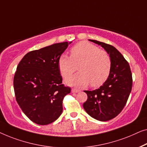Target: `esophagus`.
<instances>
[{
	"mask_svg": "<svg viewBox=\"0 0 147 147\" xmlns=\"http://www.w3.org/2000/svg\"><path fill=\"white\" fill-rule=\"evenodd\" d=\"M71 91L73 93H77V92H78L80 91L79 90H77V89H75V88H73V89L71 90Z\"/></svg>",
	"mask_w": 147,
	"mask_h": 147,
	"instance_id": "esophagus-1",
	"label": "esophagus"
}]
</instances>
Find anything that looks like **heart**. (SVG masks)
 I'll return each mask as SVG.
<instances>
[{
    "label": "heart",
    "mask_w": 147,
    "mask_h": 147,
    "mask_svg": "<svg viewBox=\"0 0 147 147\" xmlns=\"http://www.w3.org/2000/svg\"><path fill=\"white\" fill-rule=\"evenodd\" d=\"M78 65L80 72L68 78L66 82L71 86H86L90 83L97 87L104 83L110 74L111 61L105 51L86 41H80L70 50V57L62 55L58 61V67L64 78L69 77Z\"/></svg>",
    "instance_id": "b5f03b06"
}]
</instances>
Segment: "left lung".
Instances as JSON below:
<instances>
[{
    "label": "left lung",
    "instance_id": "obj_1",
    "mask_svg": "<svg viewBox=\"0 0 147 147\" xmlns=\"http://www.w3.org/2000/svg\"><path fill=\"white\" fill-rule=\"evenodd\" d=\"M88 40L100 45L110 56L111 69L108 78L94 90H84L88 98L83 108L90 117L100 121L114 119L123 110L133 85L129 64L112 45L95 40Z\"/></svg>",
    "mask_w": 147,
    "mask_h": 147
}]
</instances>
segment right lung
I'll list each match as a JSON object with an SVG mask.
<instances>
[{
  "mask_svg": "<svg viewBox=\"0 0 147 147\" xmlns=\"http://www.w3.org/2000/svg\"><path fill=\"white\" fill-rule=\"evenodd\" d=\"M72 42L56 43L24 56L14 76L16 100L30 121L53 123L63 112V100L71 88L62 84L58 61Z\"/></svg>",
  "mask_w": 147,
  "mask_h": 147,
  "instance_id": "right-lung-1",
  "label": "right lung"
}]
</instances>
